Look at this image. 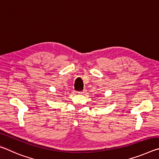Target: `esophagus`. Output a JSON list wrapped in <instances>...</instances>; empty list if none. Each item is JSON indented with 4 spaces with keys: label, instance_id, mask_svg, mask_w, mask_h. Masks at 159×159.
Listing matches in <instances>:
<instances>
[{
    "label": "esophagus",
    "instance_id": "esophagus-1",
    "mask_svg": "<svg viewBox=\"0 0 159 159\" xmlns=\"http://www.w3.org/2000/svg\"><path fill=\"white\" fill-rule=\"evenodd\" d=\"M85 93H86V89H85V88H84V89H83L82 91H79V93H80V94H84Z\"/></svg>",
    "mask_w": 159,
    "mask_h": 159
}]
</instances>
